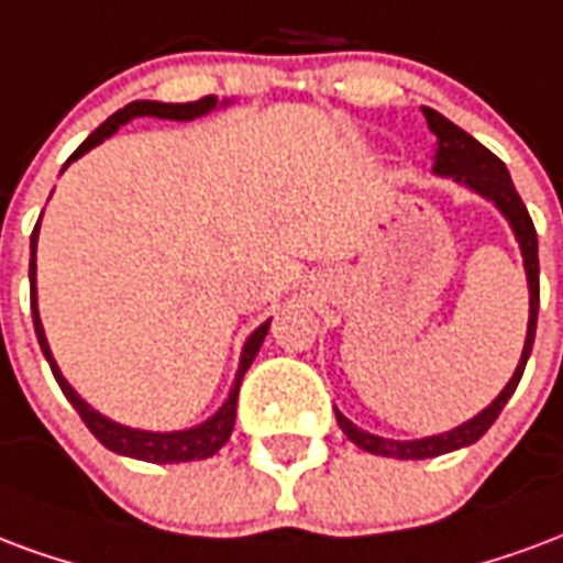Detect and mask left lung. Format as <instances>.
Masks as SVG:
<instances>
[{
	"instance_id": "left-lung-1",
	"label": "left lung",
	"mask_w": 563,
	"mask_h": 563,
	"mask_svg": "<svg viewBox=\"0 0 563 563\" xmlns=\"http://www.w3.org/2000/svg\"><path fill=\"white\" fill-rule=\"evenodd\" d=\"M422 117L429 122V131L438 137L434 146V162L432 174L434 176H450L459 186L471 188L474 195L486 197L489 203L498 207V212L510 224L512 236L519 242V252H522L525 264V278H528V332H525V347L519 356V366L507 380V387L500 389L498 396L486 405L477 417H471L462 426H455L450 432L429 434V438H413V441H393V438H380L366 429H360L356 422H351L339 408H335V420L339 429L347 434V441H354L360 450H366L372 455H387V459H434V455L453 453L462 446L477 444L483 434L489 432V426L498 420V413L504 411V405L510 401V396L522 380L525 363L531 356L534 347V332H537V309H540V257H537V231L534 221L525 209L522 197L512 186L510 174H507V164L500 162L495 152H489L479 141H474L467 131L453 125L450 119L441 117L438 110L422 108Z\"/></svg>"
}]
</instances>
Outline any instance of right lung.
<instances>
[{
    "instance_id": "obj_1",
    "label": "right lung",
    "mask_w": 563,
    "mask_h": 563,
    "mask_svg": "<svg viewBox=\"0 0 563 563\" xmlns=\"http://www.w3.org/2000/svg\"><path fill=\"white\" fill-rule=\"evenodd\" d=\"M231 101L224 98L219 101L216 96L200 98V101H186V104H164V101H131L122 110H117L108 122H101L89 137H86L68 162L63 164V170L77 158H84L86 152L96 150L98 143H104L110 134H117L119 125H125L131 119L137 117H155V119H170V122H191V119H200L212 113V110L228 108ZM38 228L41 219L32 231V240H29V287H32V323H35V335H38L41 351H44V360L51 363V372L56 377V384L63 387L65 399L71 401L74 411L80 413V420L86 422V429L96 434L101 444L113 450L119 455H129V459H141V462H152V465H176V462H200V459H209L216 455L221 446L228 444V438L233 432V422H236V396H240L242 375L249 372V366L254 363V356L264 344L266 332H269V321H264L257 330L245 339L240 354V368H236V377H233V387L228 393V399L221 401V408L209 420L197 422L191 429H176V432H150V429H131V426H122V422L110 420L104 413H98L86 399H80V393L65 380L63 368L53 360L51 344H47V335H44V323H41L38 314V287H35V252H38Z\"/></svg>"
}]
</instances>
